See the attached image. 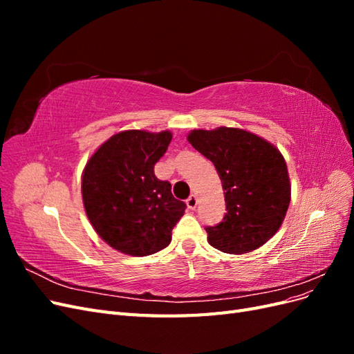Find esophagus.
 <instances>
[{"label": "esophagus", "mask_w": 354, "mask_h": 354, "mask_svg": "<svg viewBox=\"0 0 354 354\" xmlns=\"http://www.w3.org/2000/svg\"><path fill=\"white\" fill-rule=\"evenodd\" d=\"M186 205L189 209H195L196 205H198V196L196 195H190L187 199H186Z\"/></svg>", "instance_id": "esophagus-1"}]
</instances>
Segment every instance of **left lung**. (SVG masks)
<instances>
[{
    "mask_svg": "<svg viewBox=\"0 0 354 354\" xmlns=\"http://www.w3.org/2000/svg\"><path fill=\"white\" fill-rule=\"evenodd\" d=\"M187 142L220 176L226 216L207 227L208 242L227 254L260 248L282 226L291 201L286 162L274 145L242 128L194 130Z\"/></svg>",
    "mask_w": 354,
    "mask_h": 354,
    "instance_id": "1",
    "label": "left lung"
}]
</instances>
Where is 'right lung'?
I'll return each mask as SVG.
<instances>
[{"instance_id":"1","label":"right lung","mask_w":354,"mask_h":354,"mask_svg":"<svg viewBox=\"0 0 354 354\" xmlns=\"http://www.w3.org/2000/svg\"><path fill=\"white\" fill-rule=\"evenodd\" d=\"M171 131L127 130L112 136L82 171L85 214L99 236L127 255L155 254L171 242L186 203L171 194L153 168L167 152Z\"/></svg>"}]
</instances>
